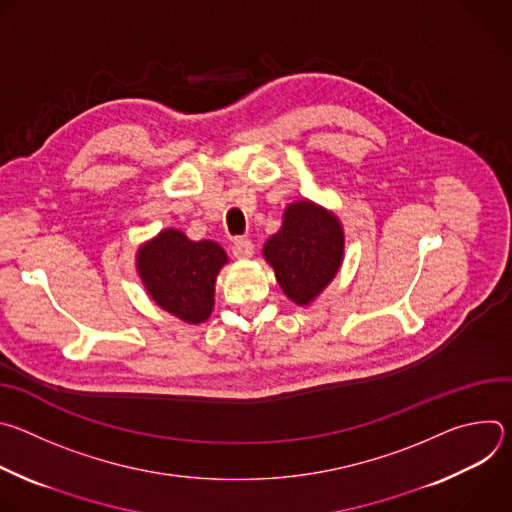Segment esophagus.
<instances>
[{
  "label": "esophagus",
  "mask_w": 512,
  "mask_h": 512,
  "mask_svg": "<svg viewBox=\"0 0 512 512\" xmlns=\"http://www.w3.org/2000/svg\"><path fill=\"white\" fill-rule=\"evenodd\" d=\"M253 251H255V245L251 243V239H245V237L235 239V243H233V255H235L237 259H249V257H253Z\"/></svg>",
  "instance_id": "34e87169"
}]
</instances>
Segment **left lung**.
I'll return each instance as SVG.
<instances>
[{
    "mask_svg": "<svg viewBox=\"0 0 512 512\" xmlns=\"http://www.w3.org/2000/svg\"><path fill=\"white\" fill-rule=\"evenodd\" d=\"M263 259L291 302L314 304L344 261L340 218L308 198L287 204L279 231L263 245Z\"/></svg>",
    "mask_w": 512,
    "mask_h": 512,
    "instance_id": "1",
    "label": "left lung"
}]
</instances>
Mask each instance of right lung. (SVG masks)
<instances>
[{"instance_id": "obj_1", "label": "right lung", "mask_w": 512, "mask_h": 512, "mask_svg": "<svg viewBox=\"0 0 512 512\" xmlns=\"http://www.w3.org/2000/svg\"><path fill=\"white\" fill-rule=\"evenodd\" d=\"M227 263V251L216 241H192L180 229L160 231L135 253V269L150 300L186 324L210 318L216 277Z\"/></svg>"}]
</instances>
